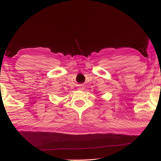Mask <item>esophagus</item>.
<instances>
[{
  "label": "esophagus",
  "instance_id": "1",
  "mask_svg": "<svg viewBox=\"0 0 161 161\" xmlns=\"http://www.w3.org/2000/svg\"><path fill=\"white\" fill-rule=\"evenodd\" d=\"M80 89H83V88H80Z\"/></svg>",
  "mask_w": 161,
  "mask_h": 161
}]
</instances>
